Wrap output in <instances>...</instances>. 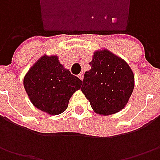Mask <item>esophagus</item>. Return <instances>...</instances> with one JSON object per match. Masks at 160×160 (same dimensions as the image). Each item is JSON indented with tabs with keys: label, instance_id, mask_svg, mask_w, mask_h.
Masks as SVG:
<instances>
[{
	"label": "esophagus",
	"instance_id": "1",
	"mask_svg": "<svg viewBox=\"0 0 160 160\" xmlns=\"http://www.w3.org/2000/svg\"><path fill=\"white\" fill-rule=\"evenodd\" d=\"M78 77L83 81V73H80L79 75H78Z\"/></svg>",
	"mask_w": 160,
	"mask_h": 160
}]
</instances>
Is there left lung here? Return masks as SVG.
<instances>
[{
  "instance_id": "8db88e82",
  "label": "left lung",
  "mask_w": 160,
  "mask_h": 160,
  "mask_svg": "<svg viewBox=\"0 0 160 160\" xmlns=\"http://www.w3.org/2000/svg\"><path fill=\"white\" fill-rule=\"evenodd\" d=\"M91 69L83 76L81 91L96 113L111 115L126 105L134 86L132 69L107 50L94 52Z\"/></svg>"
}]
</instances>
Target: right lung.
I'll return each instance as SVG.
<instances>
[{
  "label": "right lung",
  "instance_id": "1",
  "mask_svg": "<svg viewBox=\"0 0 160 160\" xmlns=\"http://www.w3.org/2000/svg\"><path fill=\"white\" fill-rule=\"evenodd\" d=\"M82 81L64 69L57 56H42L24 78V87L34 107L50 115L67 109L73 93Z\"/></svg>",
  "mask_w": 160,
  "mask_h": 160
}]
</instances>
